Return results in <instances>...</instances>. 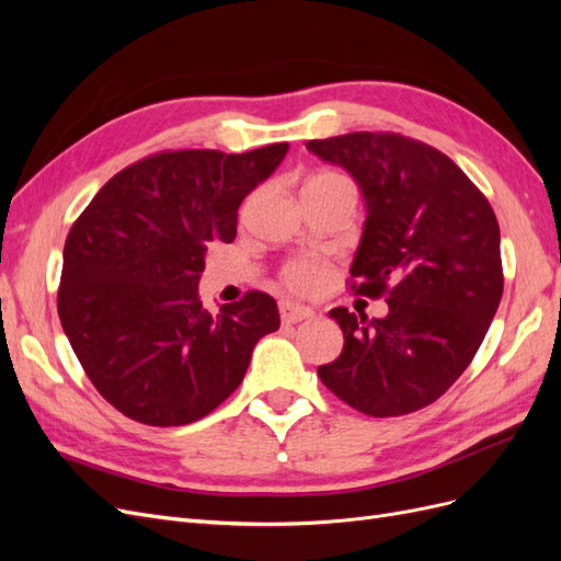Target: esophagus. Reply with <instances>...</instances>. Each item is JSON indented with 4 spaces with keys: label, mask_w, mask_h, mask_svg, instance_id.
<instances>
[{
    "label": "esophagus",
    "mask_w": 561,
    "mask_h": 561,
    "mask_svg": "<svg viewBox=\"0 0 561 561\" xmlns=\"http://www.w3.org/2000/svg\"><path fill=\"white\" fill-rule=\"evenodd\" d=\"M280 318L283 322H287V325H295V322L313 318V309L301 307V304H295V301H280Z\"/></svg>",
    "instance_id": "34e87169"
}]
</instances>
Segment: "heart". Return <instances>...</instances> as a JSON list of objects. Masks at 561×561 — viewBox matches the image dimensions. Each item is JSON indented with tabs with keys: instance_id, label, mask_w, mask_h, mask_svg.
I'll list each match as a JSON object with an SVG mask.
<instances>
[{
	"instance_id": "1",
	"label": "heart",
	"mask_w": 561,
	"mask_h": 561,
	"mask_svg": "<svg viewBox=\"0 0 561 561\" xmlns=\"http://www.w3.org/2000/svg\"><path fill=\"white\" fill-rule=\"evenodd\" d=\"M325 276H328V268L318 260H293L283 268V280L290 287H295V290H304V293L318 290V287L325 283Z\"/></svg>"
}]
</instances>
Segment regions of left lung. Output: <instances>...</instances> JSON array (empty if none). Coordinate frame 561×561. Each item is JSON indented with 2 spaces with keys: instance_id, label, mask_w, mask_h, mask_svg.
Listing matches in <instances>:
<instances>
[{
  "instance_id": "left-lung-1",
  "label": "left lung",
  "mask_w": 561,
  "mask_h": 561,
  "mask_svg": "<svg viewBox=\"0 0 561 561\" xmlns=\"http://www.w3.org/2000/svg\"><path fill=\"white\" fill-rule=\"evenodd\" d=\"M307 149L358 182L367 217L353 290L388 301V313L371 320L330 311L344 348L318 377L367 416L416 412L463 375L496 316V215L449 157L404 135L348 133Z\"/></svg>"
}]
</instances>
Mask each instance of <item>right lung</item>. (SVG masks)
Returning a JSON list of instances; mask_svg holds the SVG:
<instances>
[{"label":"right lung","mask_w":561,"mask_h":561,"mask_svg":"<svg viewBox=\"0 0 561 561\" xmlns=\"http://www.w3.org/2000/svg\"><path fill=\"white\" fill-rule=\"evenodd\" d=\"M290 145L245 154L161 151L116 173L67 233L60 325L91 383L147 426H186L243 381L254 344L280 328L276 299H198L208 243L236 239L243 198Z\"/></svg>","instance_id":"add662e5"}]
</instances>
